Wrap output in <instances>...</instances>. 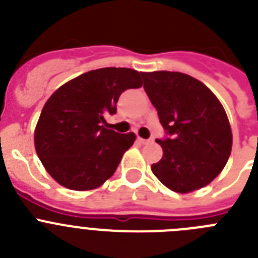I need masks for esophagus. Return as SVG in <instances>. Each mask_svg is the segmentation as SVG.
<instances>
[{
  "mask_svg": "<svg viewBox=\"0 0 258 258\" xmlns=\"http://www.w3.org/2000/svg\"><path fill=\"white\" fill-rule=\"evenodd\" d=\"M138 142L142 143V145H147V143L152 142V140H143V138H140V137H138Z\"/></svg>",
  "mask_w": 258,
  "mask_h": 258,
  "instance_id": "34e87169",
  "label": "esophagus"
}]
</instances>
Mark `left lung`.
<instances>
[{"mask_svg": "<svg viewBox=\"0 0 258 258\" xmlns=\"http://www.w3.org/2000/svg\"><path fill=\"white\" fill-rule=\"evenodd\" d=\"M143 88L156 108L165 137L157 179L175 192H191L211 183L231 152L232 134L217 97L199 80L181 72H145Z\"/></svg>", "mask_w": 258, "mask_h": 258, "instance_id": "1", "label": "left lung"}]
</instances>
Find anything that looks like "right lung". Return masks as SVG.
<instances>
[{
  "mask_svg": "<svg viewBox=\"0 0 258 258\" xmlns=\"http://www.w3.org/2000/svg\"><path fill=\"white\" fill-rule=\"evenodd\" d=\"M142 86L131 68H99L61 85L45 103L35 131L36 152L52 178L86 191L115 173L136 134L106 129L104 116L116 113L118 97Z\"/></svg>",
  "mask_w": 258,
  "mask_h": 258,
  "instance_id": "right-lung-1",
  "label": "right lung"
}]
</instances>
